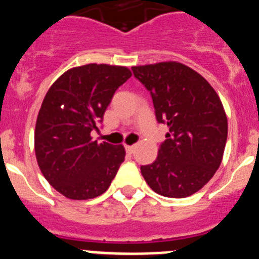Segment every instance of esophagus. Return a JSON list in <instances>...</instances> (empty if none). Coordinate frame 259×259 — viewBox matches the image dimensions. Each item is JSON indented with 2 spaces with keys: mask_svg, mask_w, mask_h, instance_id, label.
<instances>
[{
  "mask_svg": "<svg viewBox=\"0 0 259 259\" xmlns=\"http://www.w3.org/2000/svg\"><path fill=\"white\" fill-rule=\"evenodd\" d=\"M134 146H125V150H126V152L127 154H133V152H134Z\"/></svg>",
  "mask_w": 259,
  "mask_h": 259,
  "instance_id": "1",
  "label": "esophagus"
}]
</instances>
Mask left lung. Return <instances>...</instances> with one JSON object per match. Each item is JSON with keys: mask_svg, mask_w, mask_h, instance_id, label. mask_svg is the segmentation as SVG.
<instances>
[{"mask_svg": "<svg viewBox=\"0 0 259 259\" xmlns=\"http://www.w3.org/2000/svg\"><path fill=\"white\" fill-rule=\"evenodd\" d=\"M150 91L159 122L169 133L143 179L157 194L185 198L201 190L223 160L228 121L217 91L195 70L176 61L133 66Z\"/></svg>", "mask_w": 259, "mask_h": 259, "instance_id": "left-lung-1", "label": "left lung"}]
</instances>
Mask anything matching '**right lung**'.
<instances>
[{
  "label": "right lung",
  "instance_id": "add662e5",
  "mask_svg": "<svg viewBox=\"0 0 259 259\" xmlns=\"http://www.w3.org/2000/svg\"><path fill=\"white\" fill-rule=\"evenodd\" d=\"M130 76L126 66L117 65L71 67L42 100L35 126L36 160L47 181L69 199H91L107 192L125 159L122 145L98 143L91 132Z\"/></svg>",
  "mask_w": 259,
  "mask_h": 259
}]
</instances>
